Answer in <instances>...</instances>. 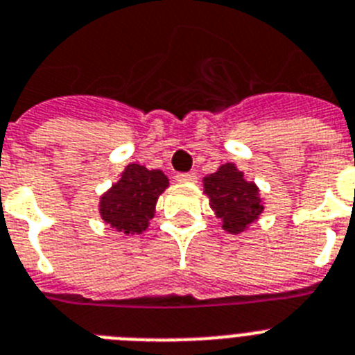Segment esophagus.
<instances>
[{
	"label": "esophagus",
	"instance_id": "obj_1",
	"mask_svg": "<svg viewBox=\"0 0 355 355\" xmlns=\"http://www.w3.org/2000/svg\"><path fill=\"white\" fill-rule=\"evenodd\" d=\"M177 180L180 184H195L196 182V175H195V173H178Z\"/></svg>",
	"mask_w": 355,
	"mask_h": 355
}]
</instances>
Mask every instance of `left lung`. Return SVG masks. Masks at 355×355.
<instances>
[{
	"mask_svg": "<svg viewBox=\"0 0 355 355\" xmlns=\"http://www.w3.org/2000/svg\"><path fill=\"white\" fill-rule=\"evenodd\" d=\"M202 182L211 209L222 220V229L229 234L243 233L263 213L260 187L245 180L236 164H222Z\"/></svg>",
	"mask_w": 355,
	"mask_h": 355,
	"instance_id": "left-lung-1",
	"label": "left lung"
}]
</instances>
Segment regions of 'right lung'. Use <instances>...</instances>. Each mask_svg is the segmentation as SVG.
Listing matches in <instances>:
<instances>
[{"instance_id": "right-lung-1", "label": "right lung", "mask_w": 355, "mask_h": 355, "mask_svg": "<svg viewBox=\"0 0 355 355\" xmlns=\"http://www.w3.org/2000/svg\"><path fill=\"white\" fill-rule=\"evenodd\" d=\"M168 186L169 178L160 169L128 164L121 178L101 196V218L122 234H141L150 225L157 200Z\"/></svg>"}]
</instances>
